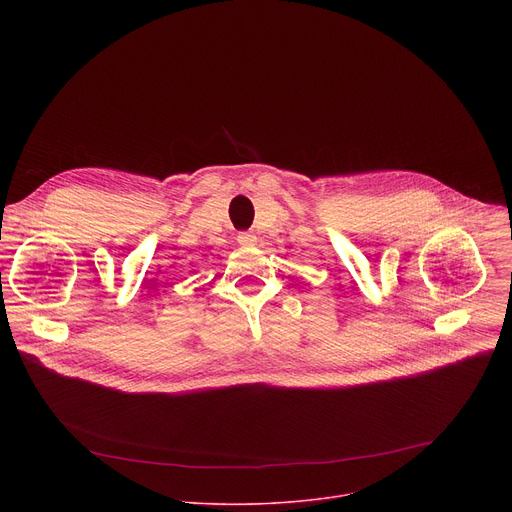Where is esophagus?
Segmentation results:
<instances>
[{"mask_svg":"<svg viewBox=\"0 0 512 512\" xmlns=\"http://www.w3.org/2000/svg\"><path fill=\"white\" fill-rule=\"evenodd\" d=\"M237 241H239V245H243V247H253V245L257 243V237H255L253 233H241V235L237 237Z\"/></svg>","mask_w":512,"mask_h":512,"instance_id":"obj_1","label":"esophagus"}]
</instances>
